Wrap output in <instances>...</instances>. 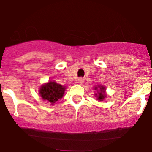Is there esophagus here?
I'll use <instances>...</instances> for the list:
<instances>
[{
    "label": "esophagus",
    "mask_w": 152,
    "mask_h": 152,
    "mask_svg": "<svg viewBox=\"0 0 152 152\" xmlns=\"http://www.w3.org/2000/svg\"><path fill=\"white\" fill-rule=\"evenodd\" d=\"M84 82V79L83 78V77H79V78L77 79V83H78L79 84H82Z\"/></svg>",
    "instance_id": "34e87169"
}]
</instances>
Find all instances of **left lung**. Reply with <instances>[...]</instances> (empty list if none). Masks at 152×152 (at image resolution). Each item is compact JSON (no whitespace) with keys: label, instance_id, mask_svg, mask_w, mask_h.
<instances>
[{"label":"left lung","instance_id":"left-lung-1","mask_svg":"<svg viewBox=\"0 0 152 152\" xmlns=\"http://www.w3.org/2000/svg\"><path fill=\"white\" fill-rule=\"evenodd\" d=\"M95 90H98V94H95L96 96H97L98 100H103L104 98H105V88L102 87V86H99V89L97 88V87L94 88Z\"/></svg>","mask_w":152,"mask_h":152}]
</instances>
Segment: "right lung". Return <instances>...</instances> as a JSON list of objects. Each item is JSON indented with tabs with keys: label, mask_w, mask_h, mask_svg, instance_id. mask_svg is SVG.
Listing matches in <instances>:
<instances>
[{
	"label": "right lung",
	"mask_w": 152,
	"mask_h": 152,
	"mask_svg": "<svg viewBox=\"0 0 152 152\" xmlns=\"http://www.w3.org/2000/svg\"><path fill=\"white\" fill-rule=\"evenodd\" d=\"M65 88L54 81H49L45 85L42 86L39 94L43 100L50 102L52 104L61 99L63 96Z\"/></svg>",
	"instance_id": "right-lung-1"
}]
</instances>
